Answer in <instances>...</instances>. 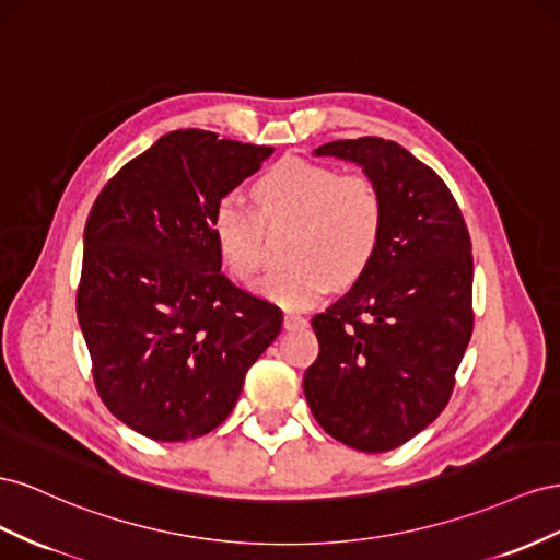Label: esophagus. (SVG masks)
Returning <instances> with one entry per match:
<instances>
[{
  "label": "esophagus",
  "instance_id": "34e87169",
  "mask_svg": "<svg viewBox=\"0 0 560 560\" xmlns=\"http://www.w3.org/2000/svg\"><path fill=\"white\" fill-rule=\"evenodd\" d=\"M283 326L285 328H302V326H307V318L302 314H295V312H285L283 314Z\"/></svg>",
  "mask_w": 560,
  "mask_h": 560
}]
</instances>
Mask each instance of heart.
I'll return each instance as SVG.
<instances>
[{
	"mask_svg": "<svg viewBox=\"0 0 560 560\" xmlns=\"http://www.w3.org/2000/svg\"><path fill=\"white\" fill-rule=\"evenodd\" d=\"M253 195L267 225H291L285 258L293 262L258 285L281 307H312L335 279L354 281L375 258L385 228V197L371 173H338L328 164L291 156L271 166ZM211 232L222 262L236 279L260 275L262 223L242 199L225 195L215 203Z\"/></svg>",
	"mask_w": 560,
	"mask_h": 560,
	"instance_id": "1",
	"label": "heart"
}]
</instances>
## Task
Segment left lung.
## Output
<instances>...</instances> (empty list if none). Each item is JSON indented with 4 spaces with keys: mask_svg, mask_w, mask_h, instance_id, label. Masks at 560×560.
<instances>
[{
    "mask_svg": "<svg viewBox=\"0 0 560 560\" xmlns=\"http://www.w3.org/2000/svg\"><path fill=\"white\" fill-rule=\"evenodd\" d=\"M314 154L373 175L385 228L357 283L312 318L318 357L302 387L326 434L361 453H387L451 401L474 330L471 238L448 185L398 142L365 136Z\"/></svg>",
    "mask_w": 560,
    "mask_h": 560,
    "instance_id": "left-lung-1",
    "label": "left lung"
}]
</instances>
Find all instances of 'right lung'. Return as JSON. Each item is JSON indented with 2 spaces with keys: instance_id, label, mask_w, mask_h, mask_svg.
Here are the masks:
<instances>
[{
  "instance_id": "1",
  "label": "right lung",
  "mask_w": 560,
  "mask_h": 560,
  "mask_svg": "<svg viewBox=\"0 0 560 560\" xmlns=\"http://www.w3.org/2000/svg\"><path fill=\"white\" fill-rule=\"evenodd\" d=\"M275 152L180 129L124 164L84 230L77 318L95 392L152 441L209 434L232 412L281 310L222 275L215 203Z\"/></svg>"
}]
</instances>
